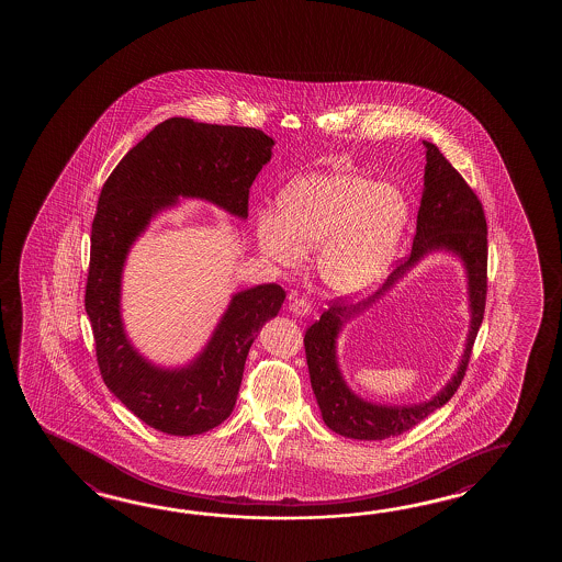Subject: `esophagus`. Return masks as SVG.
I'll return each instance as SVG.
<instances>
[{
    "label": "esophagus",
    "instance_id": "esophagus-1",
    "mask_svg": "<svg viewBox=\"0 0 562 562\" xmlns=\"http://www.w3.org/2000/svg\"><path fill=\"white\" fill-rule=\"evenodd\" d=\"M290 312L294 313V315H300V317H304V315L312 312V304H310L305 297L294 295L292 302H290Z\"/></svg>",
    "mask_w": 562,
    "mask_h": 562
}]
</instances>
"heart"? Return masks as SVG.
<instances>
[{"label": "heart", "instance_id": "heart-1", "mask_svg": "<svg viewBox=\"0 0 562 562\" xmlns=\"http://www.w3.org/2000/svg\"><path fill=\"white\" fill-rule=\"evenodd\" d=\"M407 222L396 186L355 172L312 175L285 186L277 217L262 213L257 245L270 260L294 268L302 252H317L323 282L357 294L386 274Z\"/></svg>", "mask_w": 562, "mask_h": 562}]
</instances>
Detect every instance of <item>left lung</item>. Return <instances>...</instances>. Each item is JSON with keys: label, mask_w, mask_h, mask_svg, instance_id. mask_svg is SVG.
<instances>
[{"label": "left lung", "mask_w": 562, "mask_h": 562, "mask_svg": "<svg viewBox=\"0 0 562 562\" xmlns=\"http://www.w3.org/2000/svg\"><path fill=\"white\" fill-rule=\"evenodd\" d=\"M427 148L424 195L417 212L412 255L387 277L382 288L359 304H347L345 297L333 300L319 322L305 331V359L312 378L313 394L322 409L323 422L349 439L382 441L396 437L422 424L427 415L447 404L459 390L469 369L470 355L486 310L487 290V225L479 195L467 180L442 157L441 150L424 140ZM431 249H451L465 262L470 277V297L473 319L470 339L458 374L429 403L419 406H376L355 397L339 376L334 342L342 322L368 308L404 272Z\"/></svg>", "instance_id": "1"}]
</instances>
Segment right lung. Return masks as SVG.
<instances>
[{"label": "right lung", "mask_w": 562, "mask_h": 562, "mask_svg": "<svg viewBox=\"0 0 562 562\" xmlns=\"http://www.w3.org/2000/svg\"><path fill=\"white\" fill-rule=\"evenodd\" d=\"M262 131L172 117L131 148L103 184L92 223L86 313L105 386L140 422L168 435H200L229 417L250 345L284 304L282 285L233 295L200 357L158 369L131 347L120 313L121 272L131 245L178 198H202L247 217L250 186L272 157Z\"/></svg>", "instance_id": "add662e5"}]
</instances>
